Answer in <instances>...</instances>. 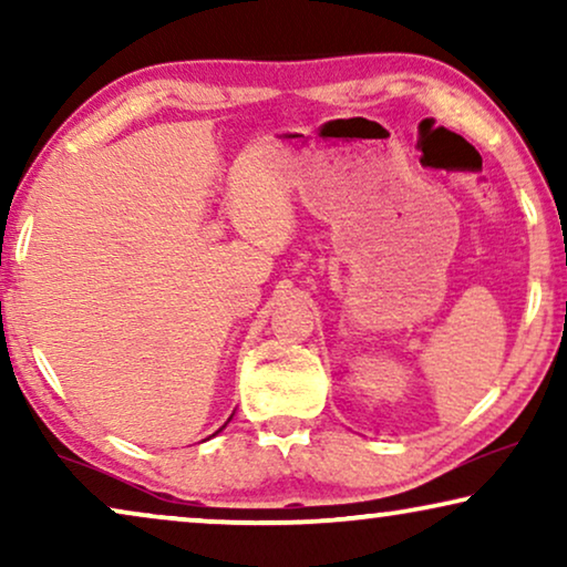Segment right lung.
<instances>
[{
    "instance_id": "1",
    "label": "right lung",
    "mask_w": 567,
    "mask_h": 567,
    "mask_svg": "<svg viewBox=\"0 0 567 567\" xmlns=\"http://www.w3.org/2000/svg\"><path fill=\"white\" fill-rule=\"evenodd\" d=\"M219 431H221V429H219ZM219 431H216V433H219Z\"/></svg>"
}]
</instances>
